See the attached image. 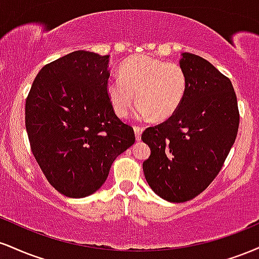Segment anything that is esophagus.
I'll list each match as a JSON object with an SVG mask.
<instances>
[{
    "label": "esophagus",
    "mask_w": 259,
    "mask_h": 259,
    "mask_svg": "<svg viewBox=\"0 0 259 259\" xmlns=\"http://www.w3.org/2000/svg\"><path fill=\"white\" fill-rule=\"evenodd\" d=\"M134 132H135L136 140H138V141H140V140H141V134H142V132H144V126L135 125V126H134Z\"/></svg>",
    "instance_id": "obj_1"
}]
</instances>
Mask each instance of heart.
I'll return each instance as SVG.
<instances>
[{
    "label": "heart",
    "instance_id": "b5f03b06",
    "mask_svg": "<svg viewBox=\"0 0 259 259\" xmlns=\"http://www.w3.org/2000/svg\"><path fill=\"white\" fill-rule=\"evenodd\" d=\"M186 86V75L179 64L136 55L120 64L119 74L109 76L106 90L119 117L129 113L136 92L139 117L152 115L154 120H164L179 109Z\"/></svg>",
    "mask_w": 259,
    "mask_h": 259
}]
</instances>
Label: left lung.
<instances>
[{
  "label": "left lung",
  "mask_w": 259,
  "mask_h": 259,
  "mask_svg": "<svg viewBox=\"0 0 259 259\" xmlns=\"http://www.w3.org/2000/svg\"><path fill=\"white\" fill-rule=\"evenodd\" d=\"M186 94L177 112L141 139L151 156L142 164L151 189L169 202H186L210 185L239 130L236 95L229 78L200 56L184 52Z\"/></svg>",
  "instance_id": "left-lung-1"
}]
</instances>
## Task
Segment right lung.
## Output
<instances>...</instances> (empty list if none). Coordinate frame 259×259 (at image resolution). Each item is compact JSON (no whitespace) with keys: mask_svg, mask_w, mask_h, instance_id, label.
I'll return each mask as SVG.
<instances>
[{"mask_svg":"<svg viewBox=\"0 0 259 259\" xmlns=\"http://www.w3.org/2000/svg\"><path fill=\"white\" fill-rule=\"evenodd\" d=\"M109 56L75 51L46 64L25 102L31 152L62 195L81 198L103 185L114 159L135 142L107 95Z\"/></svg>","mask_w":259,"mask_h":259,"instance_id":"1","label":"right lung"}]
</instances>
